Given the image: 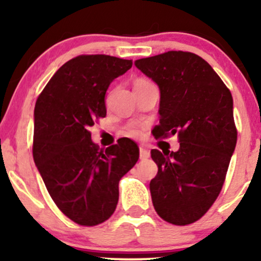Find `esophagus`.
<instances>
[{"label": "esophagus", "instance_id": "esophagus-1", "mask_svg": "<svg viewBox=\"0 0 261 261\" xmlns=\"http://www.w3.org/2000/svg\"><path fill=\"white\" fill-rule=\"evenodd\" d=\"M149 157V151L145 147H140V158L141 160H146Z\"/></svg>", "mask_w": 261, "mask_h": 261}]
</instances>
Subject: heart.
I'll return each mask as SVG.
<instances>
[{
	"instance_id": "heart-1",
	"label": "heart",
	"mask_w": 261,
	"mask_h": 261,
	"mask_svg": "<svg viewBox=\"0 0 261 261\" xmlns=\"http://www.w3.org/2000/svg\"><path fill=\"white\" fill-rule=\"evenodd\" d=\"M148 82H149V81L145 80V79H139V80L135 81L134 87L145 85V83H148ZM125 135H127V136H130V137H139L140 136L139 127L135 126V125H130V126H127L126 130H125Z\"/></svg>"
}]
</instances>
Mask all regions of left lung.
Masks as SVG:
<instances>
[{
    "instance_id": "left-lung-1",
    "label": "left lung",
    "mask_w": 261,
    "mask_h": 261,
    "mask_svg": "<svg viewBox=\"0 0 261 261\" xmlns=\"http://www.w3.org/2000/svg\"><path fill=\"white\" fill-rule=\"evenodd\" d=\"M135 65L161 92L155 139L178 135L176 152L152 149L158 166L149 182L154 210L167 222L185 226L201 218L223 187L237 143L233 98L202 58L168 51Z\"/></svg>"
}]
</instances>
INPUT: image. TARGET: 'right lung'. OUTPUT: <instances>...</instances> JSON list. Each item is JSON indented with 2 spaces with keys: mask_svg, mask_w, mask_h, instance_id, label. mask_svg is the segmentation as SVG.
Segmentation results:
<instances>
[{
  "mask_svg": "<svg viewBox=\"0 0 261 261\" xmlns=\"http://www.w3.org/2000/svg\"><path fill=\"white\" fill-rule=\"evenodd\" d=\"M131 66L109 55H80L56 71L35 103V166L56 206L81 226L112 216L119 181L139 160L133 140L99 151L88 130L107 115L108 87Z\"/></svg>",
  "mask_w": 261,
  "mask_h": 261,
  "instance_id": "1",
  "label": "right lung"
}]
</instances>
